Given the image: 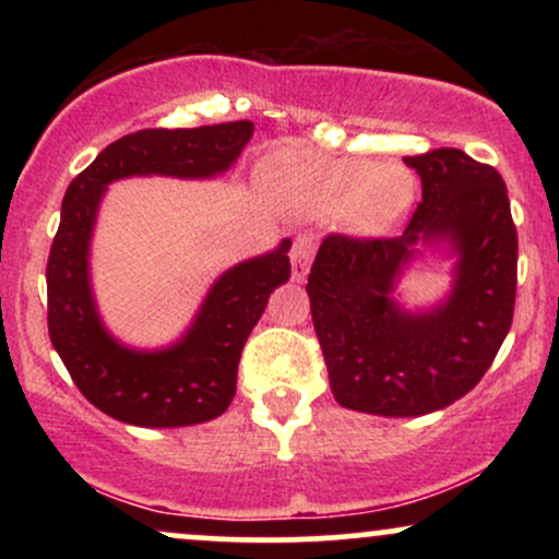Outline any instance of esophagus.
Returning a JSON list of instances; mask_svg holds the SVG:
<instances>
[{
	"label": "esophagus",
	"mask_w": 559,
	"mask_h": 559,
	"mask_svg": "<svg viewBox=\"0 0 559 559\" xmlns=\"http://www.w3.org/2000/svg\"><path fill=\"white\" fill-rule=\"evenodd\" d=\"M312 254H316V239L312 236H297L292 247V278L294 281H305L307 271H310Z\"/></svg>",
	"instance_id": "1"
}]
</instances>
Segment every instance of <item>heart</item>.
<instances>
[{"instance_id":"1","label":"heart","mask_w":559,"mask_h":559,"mask_svg":"<svg viewBox=\"0 0 559 559\" xmlns=\"http://www.w3.org/2000/svg\"><path fill=\"white\" fill-rule=\"evenodd\" d=\"M265 183L286 213L305 221L342 217L360 236L389 234L418 197V181L404 165L329 157L301 146H286L267 159Z\"/></svg>"}]
</instances>
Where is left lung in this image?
<instances>
[{
  "label": "left lung",
  "instance_id": "1",
  "mask_svg": "<svg viewBox=\"0 0 559 559\" xmlns=\"http://www.w3.org/2000/svg\"><path fill=\"white\" fill-rule=\"evenodd\" d=\"M404 163L423 186L404 234H333L307 278L333 396L381 418L436 413L476 386L510 331L518 286V234L502 176L460 150ZM426 248L453 260V284L444 300L409 311L399 281Z\"/></svg>",
  "mask_w": 559,
  "mask_h": 559
}]
</instances>
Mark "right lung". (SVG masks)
<instances>
[{
  "instance_id": "right-lung-1",
  "label": "right lung",
  "mask_w": 559,
  "mask_h": 559,
  "mask_svg": "<svg viewBox=\"0 0 559 559\" xmlns=\"http://www.w3.org/2000/svg\"><path fill=\"white\" fill-rule=\"evenodd\" d=\"M252 133V120L146 128L112 141L68 186L47 265L49 338L81 394L115 420L181 428L226 413L243 344L292 275V239L217 275L176 342L136 349L107 331L92 286V239L107 186L133 176L217 178L234 168Z\"/></svg>"
}]
</instances>
